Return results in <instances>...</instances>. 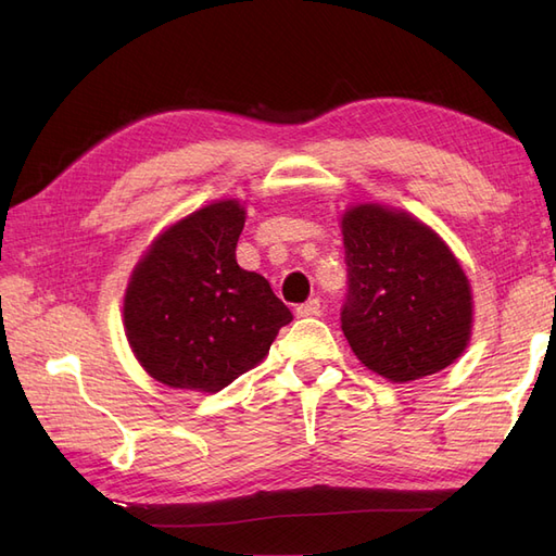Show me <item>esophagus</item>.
I'll use <instances>...</instances> for the list:
<instances>
[{
  "label": "esophagus",
  "instance_id": "34e87169",
  "mask_svg": "<svg viewBox=\"0 0 556 556\" xmlns=\"http://www.w3.org/2000/svg\"><path fill=\"white\" fill-rule=\"evenodd\" d=\"M313 315H319V301L317 299H311V301H306V304L296 306V317H313Z\"/></svg>",
  "mask_w": 556,
  "mask_h": 556
}]
</instances>
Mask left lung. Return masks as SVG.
<instances>
[{"label": "left lung", "mask_w": 556, "mask_h": 556, "mask_svg": "<svg viewBox=\"0 0 556 556\" xmlns=\"http://www.w3.org/2000/svg\"><path fill=\"white\" fill-rule=\"evenodd\" d=\"M341 227V329L357 359L392 382L450 366L468 345L473 299L445 241L417 217L380 204L348 208Z\"/></svg>", "instance_id": "left-lung-1"}]
</instances>
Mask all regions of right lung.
Here are the masks:
<instances>
[{
    "mask_svg": "<svg viewBox=\"0 0 556 556\" xmlns=\"http://www.w3.org/2000/svg\"><path fill=\"white\" fill-rule=\"evenodd\" d=\"M245 208L215 201L153 241L125 292V333L139 364L178 390L215 394L260 364L290 308L237 262Z\"/></svg>",
    "mask_w": 556,
    "mask_h": 556,
    "instance_id": "right-lung-1",
    "label": "right lung"
}]
</instances>
